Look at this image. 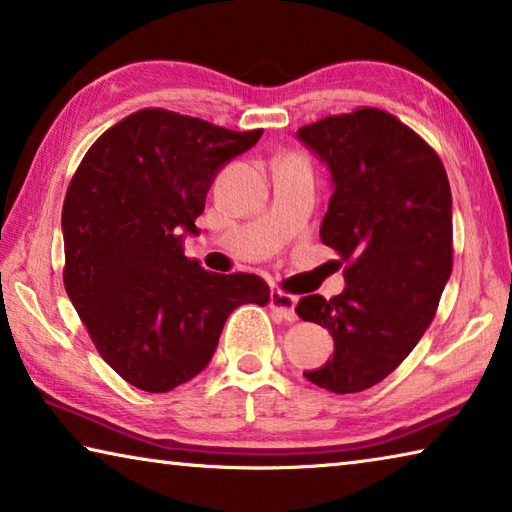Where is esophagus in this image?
Returning <instances> with one entry per match:
<instances>
[{"label":"esophagus","instance_id":"1","mask_svg":"<svg viewBox=\"0 0 512 512\" xmlns=\"http://www.w3.org/2000/svg\"><path fill=\"white\" fill-rule=\"evenodd\" d=\"M296 302H298L296 296H289V293L284 291H271V309L277 311L284 320H289V323H293V320L298 318Z\"/></svg>","mask_w":512,"mask_h":512}]
</instances>
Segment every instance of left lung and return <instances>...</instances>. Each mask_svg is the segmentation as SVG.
Wrapping results in <instances>:
<instances>
[{"label":"left lung","mask_w":512,"mask_h":512,"mask_svg":"<svg viewBox=\"0 0 512 512\" xmlns=\"http://www.w3.org/2000/svg\"><path fill=\"white\" fill-rule=\"evenodd\" d=\"M296 135L332 176L320 239L348 262L339 296L296 307L334 339L332 359L305 377L359 393L391 375L436 316L452 275V189L436 151L384 110L325 117Z\"/></svg>","instance_id":"1"}]
</instances>
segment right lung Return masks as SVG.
<instances>
[{"mask_svg": "<svg viewBox=\"0 0 512 512\" xmlns=\"http://www.w3.org/2000/svg\"><path fill=\"white\" fill-rule=\"evenodd\" d=\"M262 133L140 110L90 146L67 187L65 291L103 361L135 388L194 379L232 311L271 296L262 277L207 273L185 257L216 173Z\"/></svg>", "mask_w": 512, "mask_h": 512, "instance_id": "add662e5", "label": "right lung"}]
</instances>
